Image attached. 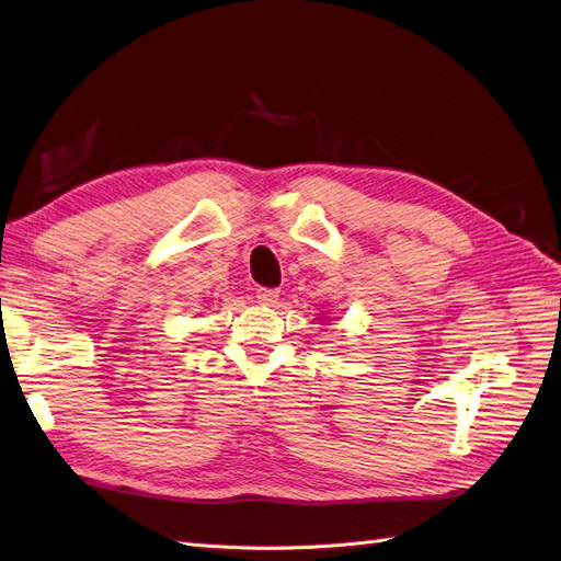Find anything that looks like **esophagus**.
Wrapping results in <instances>:
<instances>
[{"mask_svg":"<svg viewBox=\"0 0 561 561\" xmlns=\"http://www.w3.org/2000/svg\"><path fill=\"white\" fill-rule=\"evenodd\" d=\"M278 297H280V290H276V287H260L257 290V301L262 307H274Z\"/></svg>","mask_w":561,"mask_h":561,"instance_id":"34e87169","label":"esophagus"}]
</instances>
